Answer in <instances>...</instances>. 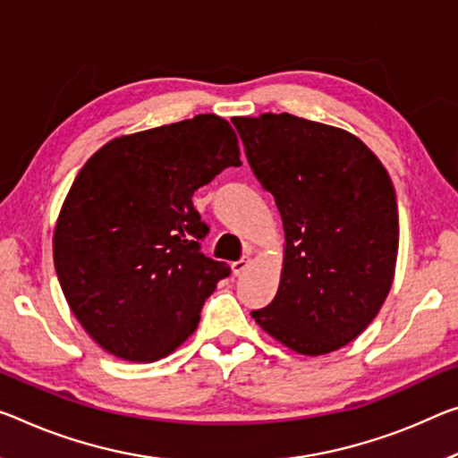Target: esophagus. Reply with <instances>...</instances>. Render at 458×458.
<instances>
[{
  "label": "esophagus",
  "mask_w": 458,
  "mask_h": 458,
  "mask_svg": "<svg viewBox=\"0 0 458 458\" xmlns=\"http://www.w3.org/2000/svg\"><path fill=\"white\" fill-rule=\"evenodd\" d=\"M248 266H250V258H242V259H237V262L231 264V270H233L235 276H239V274H243V270L248 268Z\"/></svg>",
  "instance_id": "1"
}]
</instances>
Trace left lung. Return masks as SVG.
Listing matches in <instances>:
<instances>
[{
    "mask_svg": "<svg viewBox=\"0 0 458 458\" xmlns=\"http://www.w3.org/2000/svg\"><path fill=\"white\" fill-rule=\"evenodd\" d=\"M245 156L274 196L284 227V264L259 327L305 356L356 340L381 311L395 276V190L360 139L288 112L235 116Z\"/></svg>",
    "mask_w": 458,
    "mask_h": 458,
    "instance_id": "8db88e82",
    "label": "left lung"
}]
</instances>
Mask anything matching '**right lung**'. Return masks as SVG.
Instances as JSON below:
<instances>
[{
  "label": "right lung",
  "mask_w": 458,
  "mask_h": 458,
  "mask_svg": "<svg viewBox=\"0 0 458 458\" xmlns=\"http://www.w3.org/2000/svg\"><path fill=\"white\" fill-rule=\"evenodd\" d=\"M242 165L237 135L199 114L112 139L63 202L53 258L63 294L98 346L156 362L184 344L229 266L200 251L208 225L192 196Z\"/></svg>",
  "instance_id": "obj_1"
}]
</instances>
